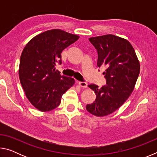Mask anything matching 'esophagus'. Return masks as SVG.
Returning <instances> with one entry per match:
<instances>
[{
    "mask_svg": "<svg viewBox=\"0 0 157 157\" xmlns=\"http://www.w3.org/2000/svg\"><path fill=\"white\" fill-rule=\"evenodd\" d=\"M79 85L81 87H83V88H86L88 84L86 82H79Z\"/></svg>",
    "mask_w": 157,
    "mask_h": 157,
    "instance_id": "esophagus-1",
    "label": "esophagus"
}]
</instances>
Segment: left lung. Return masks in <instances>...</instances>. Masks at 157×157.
Instances as JSON below:
<instances>
[{
    "label": "left lung",
    "instance_id": "obj_1",
    "mask_svg": "<svg viewBox=\"0 0 157 157\" xmlns=\"http://www.w3.org/2000/svg\"><path fill=\"white\" fill-rule=\"evenodd\" d=\"M89 40L97 50L98 67L106 68L103 73L106 84L101 88L95 84L89 85L96 98L86 109L96 116H107L120 107L132 94L139 75V62L126 39L107 34Z\"/></svg>",
    "mask_w": 157,
    "mask_h": 157
}]
</instances>
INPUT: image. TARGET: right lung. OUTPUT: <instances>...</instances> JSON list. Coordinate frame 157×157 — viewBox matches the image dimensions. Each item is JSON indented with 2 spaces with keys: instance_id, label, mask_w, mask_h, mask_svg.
Segmentation results:
<instances>
[{
  "instance_id": "obj_1",
  "label": "right lung",
  "mask_w": 157,
  "mask_h": 157,
  "mask_svg": "<svg viewBox=\"0 0 157 157\" xmlns=\"http://www.w3.org/2000/svg\"><path fill=\"white\" fill-rule=\"evenodd\" d=\"M79 39L59 29L48 30L34 36L21 54L19 78L26 97L41 111L59 105L62 95L73 86L72 78L61 75L55 70L62 63L61 53Z\"/></svg>"
}]
</instances>
